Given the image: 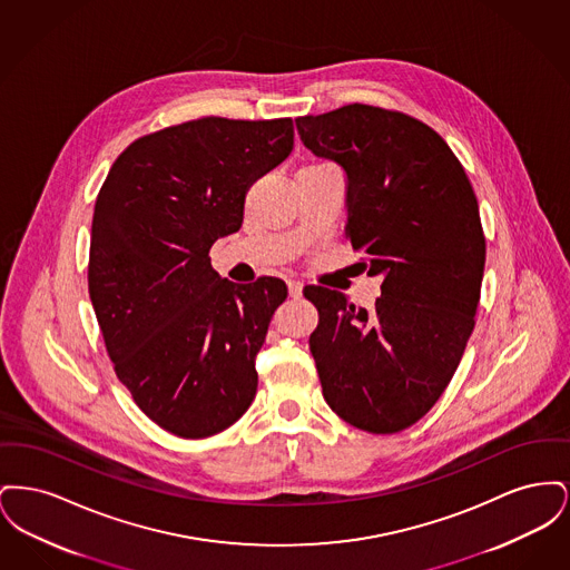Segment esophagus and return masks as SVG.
Returning <instances> with one entry per match:
<instances>
[{
	"instance_id": "obj_1",
	"label": "esophagus",
	"mask_w": 570,
	"mask_h": 570,
	"mask_svg": "<svg viewBox=\"0 0 570 570\" xmlns=\"http://www.w3.org/2000/svg\"><path fill=\"white\" fill-rule=\"evenodd\" d=\"M301 293H303V284L297 282V279H288V295L293 298H298Z\"/></svg>"
}]
</instances>
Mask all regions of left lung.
<instances>
[{
    "label": "left lung",
    "instance_id": "obj_1",
    "mask_svg": "<svg viewBox=\"0 0 570 570\" xmlns=\"http://www.w3.org/2000/svg\"><path fill=\"white\" fill-rule=\"evenodd\" d=\"M303 145L346 173V237L380 275L374 309L305 286L318 309L309 351L331 410L395 434L453 379L481 298L485 235L460 160L428 124L370 105L297 117Z\"/></svg>",
    "mask_w": 570,
    "mask_h": 570
}]
</instances>
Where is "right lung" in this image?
I'll return each mask as SVG.
<instances>
[{
    "label": "right lung",
    "mask_w": 570,
    "mask_h": 570,
    "mask_svg": "<svg viewBox=\"0 0 570 570\" xmlns=\"http://www.w3.org/2000/svg\"><path fill=\"white\" fill-rule=\"evenodd\" d=\"M293 145L291 117H203L136 138L100 188L89 297L117 379L170 434H219L256 395L254 361L288 288L228 282L209 249L242 228L249 186Z\"/></svg>",
    "instance_id": "add662e5"
}]
</instances>
